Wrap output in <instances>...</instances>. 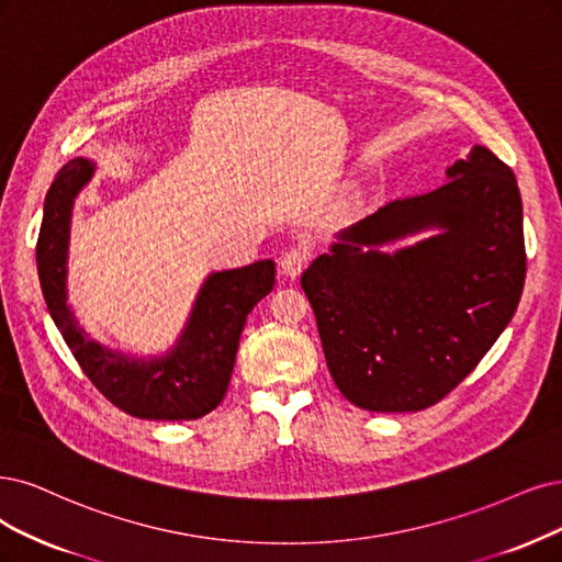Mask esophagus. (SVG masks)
<instances>
[{
	"mask_svg": "<svg viewBox=\"0 0 562 562\" xmlns=\"http://www.w3.org/2000/svg\"><path fill=\"white\" fill-rule=\"evenodd\" d=\"M307 249L305 247H292V249H286V252L280 257V261H278V266H280V273L282 276H286V278H299L301 276V270L305 268V263H307Z\"/></svg>",
	"mask_w": 562,
	"mask_h": 562,
	"instance_id": "1",
	"label": "esophagus"
}]
</instances>
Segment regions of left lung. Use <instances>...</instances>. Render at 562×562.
<instances>
[{"label":"left lung","instance_id":"8db88e82","mask_svg":"<svg viewBox=\"0 0 562 562\" xmlns=\"http://www.w3.org/2000/svg\"><path fill=\"white\" fill-rule=\"evenodd\" d=\"M419 233L429 236L385 249ZM524 280L516 178L474 145L438 190L391 201L342 228L301 286L342 396L370 412H417L484 359L512 322Z\"/></svg>","mask_w":562,"mask_h":562}]
</instances>
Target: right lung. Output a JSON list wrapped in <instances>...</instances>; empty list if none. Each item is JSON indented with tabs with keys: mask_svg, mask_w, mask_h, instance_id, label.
I'll use <instances>...</instances> for the list:
<instances>
[{
	"mask_svg": "<svg viewBox=\"0 0 562 562\" xmlns=\"http://www.w3.org/2000/svg\"><path fill=\"white\" fill-rule=\"evenodd\" d=\"M92 176L94 161L76 157L61 166L46 194L36 268L48 313L82 372L115 407L138 419H201L224 398L245 319L273 289L276 263L263 259L207 276L176 345L161 357H132L101 345L67 303L71 211Z\"/></svg>",
	"mask_w": 562,
	"mask_h": 562,
	"instance_id": "1",
	"label": "right lung"
}]
</instances>
